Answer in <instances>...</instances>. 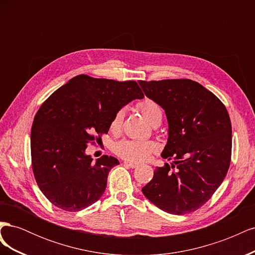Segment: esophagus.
Segmentation results:
<instances>
[{
  "label": "esophagus",
  "instance_id": "obj_1",
  "mask_svg": "<svg viewBox=\"0 0 255 255\" xmlns=\"http://www.w3.org/2000/svg\"><path fill=\"white\" fill-rule=\"evenodd\" d=\"M123 165L127 166V167H128V168H137V167H138V165H137V164L129 163V161H125V163H123Z\"/></svg>",
  "mask_w": 255,
  "mask_h": 255
}]
</instances>
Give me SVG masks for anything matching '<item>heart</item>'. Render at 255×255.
Wrapping results in <instances>:
<instances>
[{
    "label": "heart",
    "instance_id": "heart-1",
    "mask_svg": "<svg viewBox=\"0 0 255 255\" xmlns=\"http://www.w3.org/2000/svg\"><path fill=\"white\" fill-rule=\"evenodd\" d=\"M137 107L152 126L159 125L163 119V110L155 100L150 98H144L137 103ZM125 110H118L113 116L110 123V128L112 132H119L123 119H125ZM158 150L156 142L152 140L140 141L133 139H123L117 142L114 146V152L117 155L128 161L139 163L148 159L153 153Z\"/></svg>",
    "mask_w": 255,
    "mask_h": 255
}]
</instances>
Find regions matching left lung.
I'll return each mask as SVG.
<instances>
[{"label": "left lung", "mask_w": 255, "mask_h": 255, "mask_svg": "<svg viewBox=\"0 0 255 255\" xmlns=\"http://www.w3.org/2000/svg\"><path fill=\"white\" fill-rule=\"evenodd\" d=\"M144 95L165 110L169 136L161 157L141 189L161 211L185 215L212 198L225 180L232 154V126L220 100L188 79L139 81Z\"/></svg>", "instance_id": "obj_1"}]
</instances>
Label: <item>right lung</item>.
<instances>
[{
	"label": "right lung",
	"instance_id": "add662e5",
	"mask_svg": "<svg viewBox=\"0 0 255 255\" xmlns=\"http://www.w3.org/2000/svg\"><path fill=\"white\" fill-rule=\"evenodd\" d=\"M143 97L135 81L80 74L42 103L30 130V155L38 187L53 205L78 212L102 197L119 160L103 155L94 163L86 145L107 134L116 112Z\"/></svg>",
	"mask_w": 255,
	"mask_h": 255
}]
</instances>
